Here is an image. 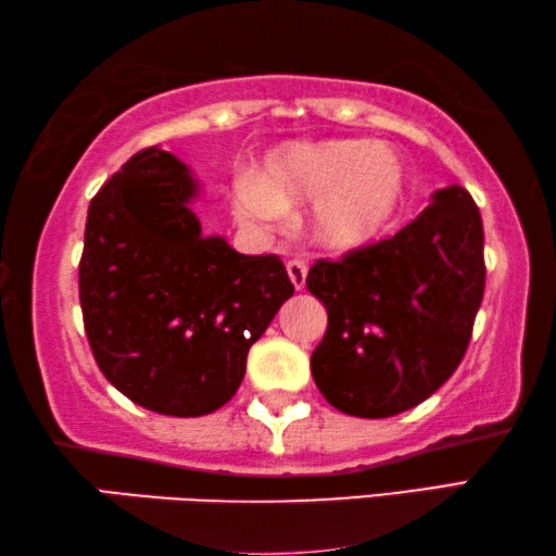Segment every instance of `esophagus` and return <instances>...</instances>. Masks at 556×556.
Segmentation results:
<instances>
[{
    "mask_svg": "<svg viewBox=\"0 0 556 556\" xmlns=\"http://www.w3.org/2000/svg\"><path fill=\"white\" fill-rule=\"evenodd\" d=\"M288 276H290V280H293V286H295V290H303L305 288V278H307V266L303 261H288Z\"/></svg>",
    "mask_w": 556,
    "mask_h": 556,
    "instance_id": "34e87169",
    "label": "esophagus"
}]
</instances>
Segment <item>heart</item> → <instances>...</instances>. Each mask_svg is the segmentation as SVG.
I'll return each mask as SVG.
<instances>
[{
  "instance_id": "obj_1",
  "label": "heart",
  "mask_w": 556,
  "mask_h": 556,
  "mask_svg": "<svg viewBox=\"0 0 556 556\" xmlns=\"http://www.w3.org/2000/svg\"><path fill=\"white\" fill-rule=\"evenodd\" d=\"M408 192L404 157L367 140H317L280 148L256 177L233 189L243 224L273 226L286 208L311 204L313 236L325 249L352 251L387 231Z\"/></svg>"
}]
</instances>
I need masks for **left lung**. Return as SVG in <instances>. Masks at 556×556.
<instances>
[{
    "instance_id": "left-lung-1",
    "label": "left lung",
    "mask_w": 556,
    "mask_h": 556,
    "mask_svg": "<svg viewBox=\"0 0 556 556\" xmlns=\"http://www.w3.org/2000/svg\"><path fill=\"white\" fill-rule=\"evenodd\" d=\"M307 290L327 311L311 369L342 414L387 418L451 379L483 303V222L453 185L391 239L320 258Z\"/></svg>"
}]
</instances>
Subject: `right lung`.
<instances>
[{
  "label": "right lung",
  "instance_id": "obj_1",
  "mask_svg": "<svg viewBox=\"0 0 556 556\" xmlns=\"http://www.w3.org/2000/svg\"><path fill=\"white\" fill-rule=\"evenodd\" d=\"M199 185L160 148L132 154L90 199L78 293L100 371L130 402L204 416L236 394L245 357L293 295L278 256L202 236Z\"/></svg>",
  "mask_w": 556,
  "mask_h": 556
}]
</instances>
